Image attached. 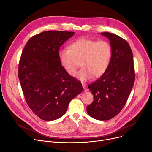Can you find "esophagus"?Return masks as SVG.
Returning a JSON list of instances; mask_svg holds the SVG:
<instances>
[{
    "mask_svg": "<svg viewBox=\"0 0 152 152\" xmlns=\"http://www.w3.org/2000/svg\"><path fill=\"white\" fill-rule=\"evenodd\" d=\"M82 87H83V88H84V91H88V89H87V87L84 85V84H82Z\"/></svg>",
    "mask_w": 152,
    "mask_h": 152,
    "instance_id": "obj_1",
    "label": "esophagus"
}]
</instances>
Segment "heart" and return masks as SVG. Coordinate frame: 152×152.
<instances>
[{
    "instance_id": "obj_1",
    "label": "heart",
    "mask_w": 152,
    "mask_h": 152,
    "mask_svg": "<svg viewBox=\"0 0 152 152\" xmlns=\"http://www.w3.org/2000/svg\"><path fill=\"white\" fill-rule=\"evenodd\" d=\"M112 56V48L106 40L80 38L72 42L68 49L59 52V59L65 72L74 76L80 62V70L76 77L86 82L94 77H99L107 72Z\"/></svg>"
}]
</instances>
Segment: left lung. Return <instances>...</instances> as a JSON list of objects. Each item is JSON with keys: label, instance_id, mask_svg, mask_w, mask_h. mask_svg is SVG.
<instances>
[{"label": "left lung", "instance_id": "obj_1", "mask_svg": "<svg viewBox=\"0 0 152 152\" xmlns=\"http://www.w3.org/2000/svg\"><path fill=\"white\" fill-rule=\"evenodd\" d=\"M101 35L110 40L111 60L107 72L87 86L94 96V102L87 106V112L94 119L107 121L118 114L126 103L135 73L132 53L127 41L109 32Z\"/></svg>", "mask_w": 152, "mask_h": 152}]
</instances>
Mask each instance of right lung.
<instances>
[{"instance_id": "obj_1", "label": "right lung", "mask_w": 152, "mask_h": 152, "mask_svg": "<svg viewBox=\"0 0 152 152\" xmlns=\"http://www.w3.org/2000/svg\"><path fill=\"white\" fill-rule=\"evenodd\" d=\"M73 31L49 30L31 37L23 50L18 77L26 102L45 121L60 118L70 101L81 93L82 84L68 75L59 59L61 45Z\"/></svg>"}]
</instances>
